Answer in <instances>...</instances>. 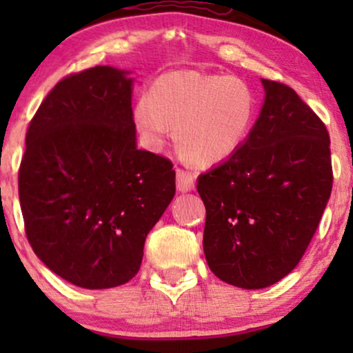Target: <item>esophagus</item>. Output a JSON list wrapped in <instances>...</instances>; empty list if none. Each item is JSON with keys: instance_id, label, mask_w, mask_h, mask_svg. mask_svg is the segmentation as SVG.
<instances>
[{"instance_id": "esophagus-1", "label": "esophagus", "mask_w": 353, "mask_h": 353, "mask_svg": "<svg viewBox=\"0 0 353 353\" xmlns=\"http://www.w3.org/2000/svg\"><path fill=\"white\" fill-rule=\"evenodd\" d=\"M194 189V174L184 169H177V190L179 192H188Z\"/></svg>"}]
</instances>
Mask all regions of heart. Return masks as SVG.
I'll return each mask as SVG.
<instances>
[{
    "label": "heart",
    "mask_w": 353,
    "mask_h": 353,
    "mask_svg": "<svg viewBox=\"0 0 353 353\" xmlns=\"http://www.w3.org/2000/svg\"><path fill=\"white\" fill-rule=\"evenodd\" d=\"M254 112V94L242 79L179 70L159 76L136 99L132 123L151 149L161 148L176 125L182 156L197 165H212L237 151Z\"/></svg>",
    "instance_id": "1"
}]
</instances>
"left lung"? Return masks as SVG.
Masks as SVG:
<instances>
[{"label": "left lung", "mask_w": 353, "mask_h": 353, "mask_svg": "<svg viewBox=\"0 0 353 353\" xmlns=\"http://www.w3.org/2000/svg\"><path fill=\"white\" fill-rule=\"evenodd\" d=\"M245 143L197 177L205 205L204 254L221 281L264 289L301 262L332 192L325 124L277 81Z\"/></svg>", "instance_id": "8db88e82"}]
</instances>
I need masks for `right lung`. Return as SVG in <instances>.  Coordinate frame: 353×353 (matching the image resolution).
<instances>
[{
	"label": "right lung",
	"instance_id": "add662e5",
	"mask_svg": "<svg viewBox=\"0 0 353 353\" xmlns=\"http://www.w3.org/2000/svg\"><path fill=\"white\" fill-rule=\"evenodd\" d=\"M128 74L96 66L66 76L26 132L18 174L26 237L48 269L83 289L134 277L176 194L171 161L137 149Z\"/></svg>",
	"mask_w": 353,
	"mask_h": 353
}]
</instances>
